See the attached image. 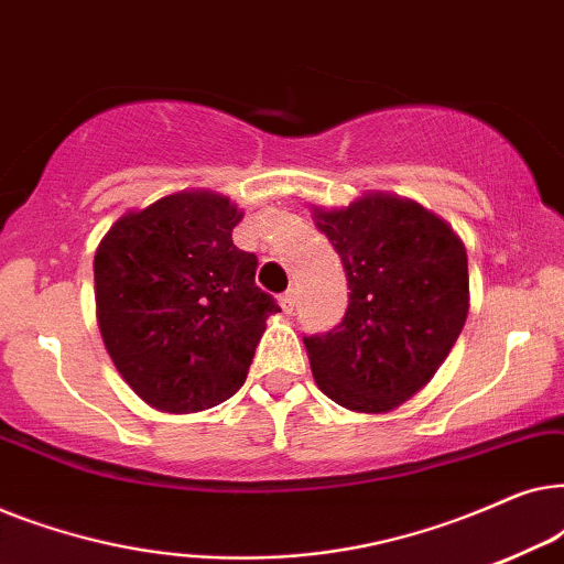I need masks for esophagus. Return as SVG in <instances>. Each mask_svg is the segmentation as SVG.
Masks as SVG:
<instances>
[{"label":"esophagus","instance_id":"34e87169","mask_svg":"<svg viewBox=\"0 0 564 564\" xmlns=\"http://www.w3.org/2000/svg\"><path fill=\"white\" fill-rule=\"evenodd\" d=\"M280 305H282L284 313L295 311V305H297V290H288V292H284V295H280Z\"/></svg>","mask_w":564,"mask_h":564}]
</instances>
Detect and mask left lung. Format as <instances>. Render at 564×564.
Returning <instances> with one entry per match:
<instances>
[{
	"label": "left lung",
	"instance_id": "1",
	"mask_svg": "<svg viewBox=\"0 0 564 564\" xmlns=\"http://www.w3.org/2000/svg\"><path fill=\"white\" fill-rule=\"evenodd\" d=\"M313 220L351 290L336 328L303 336L313 377L349 411L388 413L429 384L465 328V243L438 215L384 192L313 207Z\"/></svg>",
	"mask_w": 564,
	"mask_h": 564
}]
</instances>
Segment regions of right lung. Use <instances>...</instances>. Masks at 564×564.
Returning a JSON list of instances; mask_svg holds the SVG:
<instances>
[{"label":"right lung","mask_w":564,"mask_h":564,"mask_svg":"<svg viewBox=\"0 0 564 564\" xmlns=\"http://www.w3.org/2000/svg\"><path fill=\"white\" fill-rule=\"evenodd\" d=\"M241 218L215 192H174L122 215L97 246L105 349L156 411L197 413L234 395L280 311L253 282L257 257L234 246Z\"/></svg>","instance_id":"obj_1"}]
</instances>
